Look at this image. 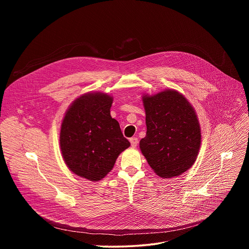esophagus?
I'll return each mask as SVG.
<instances>
[{
	"label": "esophagus",
	"mask_w": 249,
	"mask_h": 249,
	"mask_svg": "<svg viewBox=\"0 0 249 249\" xmlns=\"http://www.w3.org/2000/svg\"><path fill=\"white\" fill-rule=\"evenodd\" d=\"M130 143H131V146H132L133 148L137 147V145H138V138H136V137L131 138V139H130Z\"/></svg>",
	"instance_id": "34e87169"
}]
</instances>
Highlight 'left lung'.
Masks as SVG:
<instances>
[{
	"mask_svg": "<svg viewBox=\"0 0 249 249\" xmlns=\"http://www.w3.org/2000/svg\"><path fill=\"white\" fill-rule=\"evenodd\" d=\"M146 137L140 149L153 170L162 178L181 175L195 162L201 130L196 112L180 92L165 89L143 95Z\"/></svg>",
	"mask_w": 249,
	"mask_h": 249,
	"instance_id": "1",
	"label": "left lung"
}]
</instances>
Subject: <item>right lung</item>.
I'll use <instances>...</instances> for the list:
<instances>
[{
  "mask_svg": "<svg viewBox=\"0 0 249 249\" xmlns=\"http://www.w3.org/2000/svg\"><path fill=\"white\" fill-rule=\"evenodd\" d=\"M112 101L106 93H85L71 104L62 121L63 159L71 171L90 181L102 179L130 147L118 121L110 115Z\"/></svg>",
  "mask_w": 249,
  "mask_h": 249,
  "instance_id": "1",
  "label": "right lung"
}]
</instances>
